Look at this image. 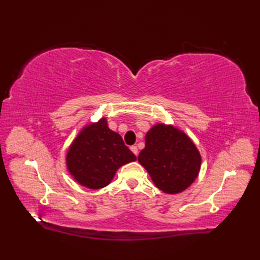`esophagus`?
Instances as JSON below:
<instances>
[{"label": "esophagus", "mask_w": 260, "mask_h": 260, "mask_svg": "<svg viewBox=\"0 0 260 260\" xmlns=\"http://www.w3.org/2000/svg\"><path fill=\"white\" fill-rule=\"evenodd\" d=\"M130 149H131V151H132V153H133V154H135L136 156H138V154H139V151H138V147H137L136 145L131 146V147H130Z\"/></svg>", "instance_id": "esophagus-1"}]
</instances>
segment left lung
I'll list each match as a JSON object with an SVG mask.
<instances>
[{"instance_id": "1", "label": "left lung", "mask_w": 260, "mask_h": 260, "mask_svg": "<svg viewBox=\"0 0 260 260\" xmlns=\"http://www.w3.org/2000/svg\"><path fill=\"white\" fill-rule=\"evenodd\" d=\"M139 162L154 184L167 194L183 192L198 178L202 158L198 147L183 131L171 124L157 123L145 136Z\"/></svg>"}]
</instances>
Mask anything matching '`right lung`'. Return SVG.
<instances>
[{
  "label": "right lung",
  "instance_id": "add662e5",
  "mask_svg": "<svg viewBox=\"0 0 260 260\" xmlns=\"http://www.w3.org/2000/svg\"><path fill=\"white\" fill-rule=\"evenodd\" d=\"M136 160V155L117 132L108 128L104 117L83 127L66 155L69 174L78 183L91 190L108 185L118 169Z\"/></svg>",
  "mask_w": 260,
  "mask_h": 260
}]
</instances>
